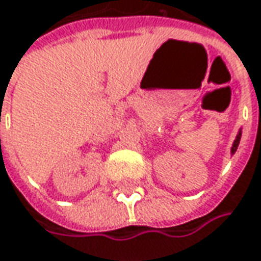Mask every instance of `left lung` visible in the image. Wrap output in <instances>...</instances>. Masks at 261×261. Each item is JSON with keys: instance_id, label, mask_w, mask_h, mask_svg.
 Listing matches in <instances>:
<instances>
[{"instance_id": "8db88e82", "label": "left lung", "mask_w": 261, "mask_h": 261, "mask_svg": "<svg viewBox=\"0 0 261 261\" xmlns=\"http://www.w3.org/2000/svg\"><path fill=\"white\" fill-rule=\"evenodd\" d=\"M241 134H243V128H240L238 130V134H237V137H235V140L232 143V147H231V154L237 152V149H238V146H240V140H241Z\"/></svg>"}]
</instances>
